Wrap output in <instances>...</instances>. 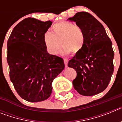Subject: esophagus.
<instances>
[{
  "instance_id": "esophagus-1",
  "label": "esophagus",
  "mask_w": 122,
  "mask_h": 122,
  "mask_svg": "<svg viewBox=\"0 0 122 122\" xmlns=\"http://www.w3.org/2000/svg\"><path fill=\"white\" fill-rule=\"evenodd\" d=\"M68 59H64V63H65V66H66V67H68Z\"/></svg>"
}]
</instances>
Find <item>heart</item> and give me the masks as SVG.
Returning <instances> with one entry per match:
<instances>
[{
    "label": "heart",
    "mask_w": 122,
    "mask_h": 122,
    "mask_svg": "<svg viewBox=\"0 0 122 122\" xmlns=\"http://www.w3.org/2000/svg\"><path fill=\"white\" fill-rule=\"evenodd\" d=\"M44 44L49 54H57L62 46V53L77 54L81 51L85 41L84 32L81 27L73 22L60 21L52 27V33L47 32L43 36Z\"/></svg>",
    "instance_id": "heart-1"
}]
</instances>
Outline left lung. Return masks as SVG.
<instances>
[{
	"instance_id": "obj_1",
	"label": "left lung",
	"mask_w": 122,
	"mask_h": 122,
	"mask_svg": "<svg viewBox=\"0 0 122 122\" xmlns=\"http://www.w3.org/2000/svg\"><path fill=\"white\" fill-rule=\"evenodd\" d=\"M68 20L76 22L85 35L81 53L68 63L77 72L73 87L83 96L98 94L106 89L114 72L112 41L103 25L89 13L78 12Z\"/></svg>"
}]
</instances>
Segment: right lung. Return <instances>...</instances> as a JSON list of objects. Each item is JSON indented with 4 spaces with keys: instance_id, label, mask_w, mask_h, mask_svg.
Returning a JSON list of instances; mask_svg holds the SVG:
<instances>
[{
    "instance_id": "obj_1",
    "label": "right lung",
    "mask_w": 122,
    "mask_h": 122,
    "mask_svg": "<svg viewBox=\"0 0 122 122\" xmlns=\"http://www.w3.org/2000/svg\"><path fill=\"white\" fill-rule=\"evenodd\" d=\"M52 22L33 18L15 27L7 41L10 77L24 100L39 102L52 93V82L65 68L63 59L47 51L43 36Z\"/></svg>"
}]
</instances>
